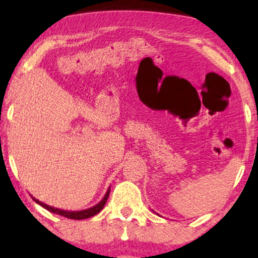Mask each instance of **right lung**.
<instances>
[{
	"instance_id": "right-lung-1",
	"label": "right lung",
	"mask_w": 258,
	"mask_h": 258,
	"mask_svg": "<svg viewBox=\"0 0 258 258\" xmlns=\"http://www.w3.org/2000/svg\"><path fill=\"white\" fill-rule=\"evenodd\" d=\"M109 191H110V189L106 191V194L104 195V198H103L102 201L97 204L96 206L91 207V209H87V210H82V211H65V210H59V209H55V207L46 205V204L41 203V201L35 199V198H32V199L36 201L38 205L44 207V209H47L48 211L53 212V214L60 215V216H63V217L70 218V220H85V218H90V217H92V216L97 215L98 212L102 211L103 207H104V205H105L106 200H108V198H109Z\"/></svg>"
}]
</instances>
